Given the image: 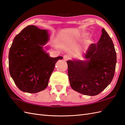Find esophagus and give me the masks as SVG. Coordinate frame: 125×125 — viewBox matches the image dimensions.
Instances as JSON below:
<instances>
[{
    "instance_id": "obj_1",
    "label": "esophagus",
    "mask_w": 125,
    "mask_h": 125,
    "mask_svg": "<svg viewBox=\"0 0 125 125\" xmlns=\"http://www.w3.org/2000/svg\"><path fill=\"white\" fill-rule=\"evenodd\" d=\"M63 59H64V60H66V61H67V60H68L69 59H70V57L69 56V55H63Z\"/></svg>"
}]
</instances>
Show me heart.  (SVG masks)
I'll return each mask as SVG.
<instances>
[{
	"instance_id": "heart-1",
	"label": "heart",
	"mask_w": 125,
	"mask_h": 125,
	"mask_svg": "<svg viewBox=\"0 0 125 125\" xmlns=\"http://www.w3.org/2000/svg\"><path fill=\"white\" fill-rule=\"evenodd\" d=\"M87 35L86 34H79L78 35H77V37H84L85 36Z\"/></svg>"
}]
</instances>
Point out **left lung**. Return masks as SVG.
<instances>
[{
  "label": "left lung",
  "mask_w": 125,
  "mask_h": 125,
  "mask_svg": "<svg viewBox=\"0 0 125 125\" xmlns=\"http://www.w3.org/2000/svg\"><path fill=\"white\" fill-rule=\"evenodd\" d=\"M97 44L89 46L87 61L68 60V75L72 88L88 96H95L111 82L117 55L112 40L104 28Z\"/></svg>",
  "instance_id": "left-lung-1"
}]
</instances>
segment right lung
<instances>
[{"mask_svg":"<svg viewBox=\"0 0 125 125\" xmlns=\"http://www.w3.org/2000/svg\"><path fill=\"white\" fill-rule=\"evenodd\" d=\"M49 41L48 31L33 25L24 28L14 38L8 59L9 71L18 88L36 93L45 89L55 63L62 57L52 58L42 46Z\"/></svg>","mask_w":125,"mask_h":125,"instance_id":"add662e5","label":"right lung"}]
</instances>
